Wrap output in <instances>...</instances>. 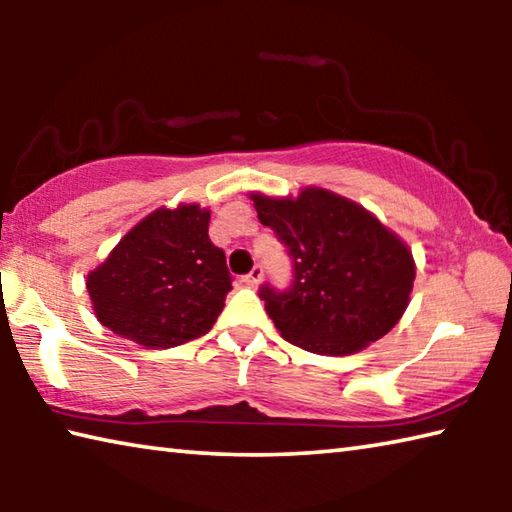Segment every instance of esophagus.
Wrapping results in <instances>:
<instances>
[{
	"mask_svg": "<svg viewBox=\"0 0 512 512\" xmlns=\"http://www.w3.org/2000/svg\"><path fill=\"white\" fill-rule=\"evenodd\" d=\"M262 275H264V268L262 266H255L250 273L241 275V282H244L246 287H257L259 280H262Z\"/></svg>",
	"mask_w": 512,
	"mask_h": 512,
	"instance_id": "esophagus-1",
	"label": "esophagus"
}]
</instances>
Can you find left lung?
I'll return each mask as SVG.
<instances>
[{
	"instance_id": "left-lung-1",
	"label": "left lung",
	"mask_w": 512,
	"mask_h": 512,
	"mask_svg": "<svg viewBox=\"0 0 512 512\" xmlns=\"http://www.w3.org/2000/svg\"><path fill=\"white\" fill-rule=\"evenodd\" d=\"M262 225L287 248L289 289L259 287L266 314L289 343L343 357L391 332L415 280L411 250L361 205L309 187L298 198L253 194Z\"/></svg>"
}]
</instances>
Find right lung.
<instances>
[{"label":"right lung","mask_w":512,"mask_h":512,"mask_svg":"<svg viewBox=\"0 0 512 512\" xmlns=\"http://www.w3.org/2000/svg\"><path fill=\"white\" fill-rule=\"evenodd\" d=\"M210 212L155 210L88 275L99 323L151 350L207 334L232 289L225 253L212 244Z\"/></svg>","instance_id":"obj_1"}]
</instances>
